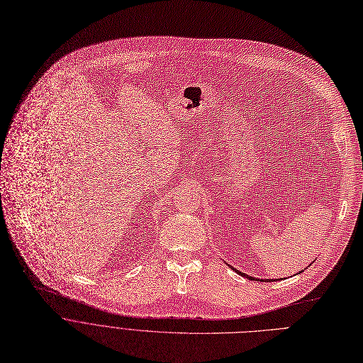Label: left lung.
Segmentation results:
<instances>
[{"instance_id":"8db88e82","label":"left lung","mask_w":363,"mask_h":363,"mask_svg":"<svg viewBox=\"0 0 363 363\" xmlns=\"http://www.w3.org/2000/svg\"><path fill=\"white\" fill-rule=\"evenodd\" d=\"M232 267V266H230ZM235 272H238L240 276H243V277H246V279H249V280H260V279H256V277H253V276H249V274H246V273H243V272H240V270H238V269H235V267H232ZM303 272V270H302ZM302 272H299V273H302ZM273 280V279H272Z\"/></svg>"}]
</instances>
